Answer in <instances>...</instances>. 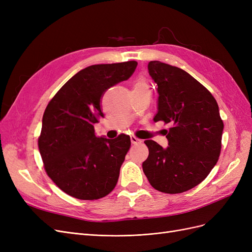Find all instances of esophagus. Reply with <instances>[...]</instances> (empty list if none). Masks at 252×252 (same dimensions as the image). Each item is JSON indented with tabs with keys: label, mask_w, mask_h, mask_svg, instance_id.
<instances>
[{
	"label": "esophagus",
	"mask_w": 252,
	"mask_h": 252,
	"mask_svg": "<svg viewBox=\"0 0 252 252\" xmlns=\"http://www.w3.org/2000/svg\"><path fill=\"white\" fill-rule=\"evenodd\" d=\"M130 141H131V143H132V144H134V145H136V144H141V143H142V141H141L140 139L136 138V136H134V135H130Z\"/></svg>",
	"instance_id": "esophagus-1"
}]
</instances>
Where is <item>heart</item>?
Masks as SVG:
<instances>
[{
	"label": "heart",
	"mask_w": 252,
	"mask_h": 252,
	"mask_svg": "<svg viewBox=\"0 0 252 252\" xmlns=\"http://www.w3.org/2000/svg\"><path fill=\"white\" fill-rule=\"evenodd\" d=\"M135 87H147L146 81H145V79H144V78H140V79H138V81L135 82L134 88H135Z\"/></svg>",
	"instance_id": "obj_1"
}]
</instances>
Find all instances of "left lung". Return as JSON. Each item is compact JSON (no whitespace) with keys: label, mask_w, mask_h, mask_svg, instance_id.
Wrapping results in <instances>:
<instances>
[{"label":"left lung","mask_w":252,"mask_h":252,"mask_svg":"<svg viewBox=\"0 0 252 252\" xmlns=\"http://www.w3.org/2000/svg\"><path fill=\"white\" fill-rule=\"evenodd\" d=\"M149 74L158 85L155 122L170 124L169 146L145 141L149 156L143 171L150 185L165 193H181L199 185L217 164L224 123L210 91L179 67L151 61Z\"/></svg>","instance_id":"obj_1"}]
</instances>
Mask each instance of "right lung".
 <instances>
[{"instance_id": "add662e5", "label": "right lung", "mask_w": 252, "mask_h": 252, "mask_svg": "<svg viewBox=\"0 0 252 252\" xmlns=\"http://www.w3.org/2000/svg\"><path fill=\"white\" fill-rule=\"evenodd\" d=\"M138 63L91 65L68 80L45 109L37 145L52 182L79 200H97L116 187L130 136L97 138L105 91L128 80Z\"/></svg>"}]
</instances>
